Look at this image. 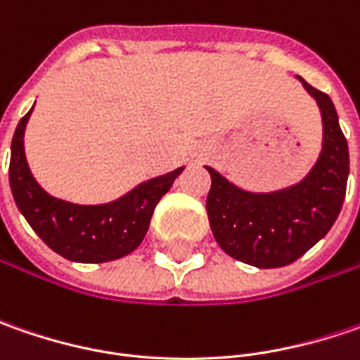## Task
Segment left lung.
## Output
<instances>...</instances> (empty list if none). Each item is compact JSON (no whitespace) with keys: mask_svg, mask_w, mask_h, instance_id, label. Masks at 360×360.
I'll return each mask as SVG.
<instances>
[{"mask_svg":"<svg viewBox=\"0 0 360 360\" xmlns=\"http://www.w3.org/2000/svg\"><path fill=\"white\" fill-rule=\"evenodd\" d=\"M323 116V150L302 182L256 194L234 186L208 168L206 198L210 229L220 248L256 269H278L298 260L335 224L349 178V146L337 110L325 91L298 77Z\"/></svg>","mask_w":360,"mask_h":360,"instance_id":"left-lung-1","label":"left lung"}]
</instances>
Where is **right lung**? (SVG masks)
<instances>
[{
	"mask_svg": "<svg viewBox=\"0 0 360 360\" xmlns=\"http://www.w3.org/2000/svg\"><path fill=\"white\" fill-rule=\"evenodd\" d=\"M32 110L15 128L9 158V186L21 214L53 252L68 260L108 262L130 255L144 240L160 198L184 168L142 182L110 204L79 206L53 198L34 180L23 152V131Z\"/></svg>",
	"mask_w": 360,
	"mask_h": 360,
	"instance_id": "obj_1",
	"label": "right lung"
}]
</instances>
